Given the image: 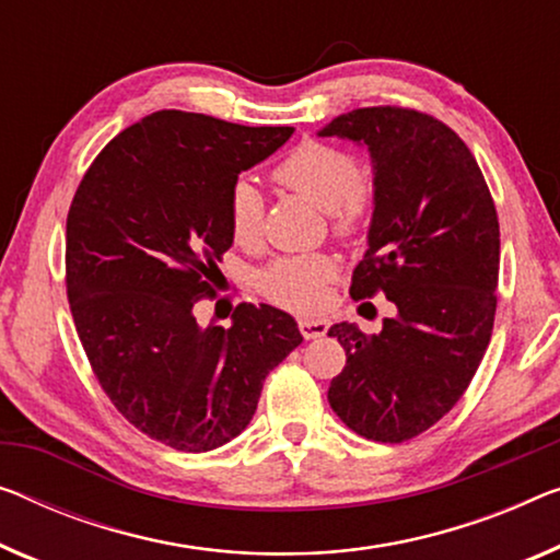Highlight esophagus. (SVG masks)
I'll use <instances>...</instances> for the list:
<instances>
[{
  "instance_id": "34e87169",
  "label": "esophagus",
  "mask_w": 560,
  "mask_h": 560,
  "mask_svg": "<svg viewBox=\"0 0 560 560\" xmlns=\"http://www.w3.org/2000/svg\"><path fill=\"white\" fill-rule=\"evenodd\" d=\"M329 329V322L327 319H308V316H304V319H299V331H302L304 339H316V337H324Z\"/></svg>"
}]
</instances>
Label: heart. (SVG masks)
<instances>
[{
	"label": "heart",
	"mask_w": 560,
	"mask_h": 560,
	"mask_svg": "<svg viewBox=\"0 0 560 560\" xmlns=\"http://www.w3.org/2000/svg\"><path fill=\"white\" fill-rule=\"evenodd\" d=\"M283 188L296 190L329 213L337 236L364 229L372 211V186L362 178L357 158L322 140H304L273 168ZM226 219L236 244L252 246L264 229V194L254 180L236 178L226 196ZM337 279V261L327 254H289L256 273V289L291 312L319 306L327 283Z\"/></svg>",
	"instance_id": "1"
}]
</instances>
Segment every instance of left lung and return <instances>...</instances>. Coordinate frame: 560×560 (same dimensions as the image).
I'll use <instances>...</instances> for the list:
<instances>
[{"mask_svg": "<svg viewBox=\"0 0 560 560\" xmlns=\"http://www.w3.org/2000/svg\"><path fill=\"white\" fill-rule=\"evenodd\" d=\"M319 136L370 148V248L349 294L354 302L385 294L395 304L380 334L349 322L329 329L347 364L327 397L357 435L395 445L453 410L490 345L500 269L495 203L470 148L428 113L360 107Z\"/></svg>", "mask_w": 560, "mask_h": 560, "instance_id": "1", "label": "left lung"}]
</instances>
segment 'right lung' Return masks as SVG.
<instances>
[{
    "mask_svg": "<svg viewBox=\"0 0 560 560\" xmlns=\"http://www.w3.org/2000/svg\"><path fill=\"white\" fill-rule=\"evenodd\" d=\"M294 128L158 110L115 136L67 213L65 283L100 387L132 428L180 453L226 445L252 422L266 374L302 345L269 304L198 327L233 244L226 196Z\"/></svg>",
    "mask_w": 560,
    "mask_h": 560,
    "instance_id": "1",
    "label": "right lung"
}]
</instances>
